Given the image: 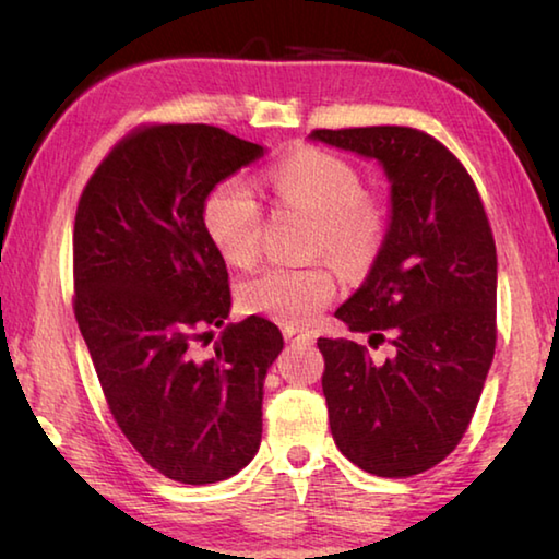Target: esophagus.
Masks as SVG:
<instances>
[{
	"label": "esophagus",
	"instance_id": "esophagus-1",
	"mask_svg": "<svg viewBox=\"0 0 559 559\" xmlns=\"http://www.w3.org/2000/svg\"><path fill=\"white\" fill-rule=\"evenodd\" d=\"M283 337L288 340V343H313V335L310 333H302V330H298V328H293V325H286L283 328Z\"/></svg>",
	"mask_w": 559,
	"mask_h": 559
}]
</instances>
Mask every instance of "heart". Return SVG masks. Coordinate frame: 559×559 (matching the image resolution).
<instances>
[{"instance_id": "1", "label": "heart", "mask_w": 559, "mask_h": 559, "mask_svg": "<svg viewBox=\"0 0 559 559\" xmlns=\"http://www.w3.org/2000/svg\"><path fill=\"white\" fill-rule=\"evenodd\" d=\"M266 182L281 204L316 219L313 253H328L347 273L372 266L386 234L382 204L362 194L357 169L323 150L306 147L269 167ZM204 229L214 249L231 266L259 259L261 210L251 189L239 179L216 185L204 200ZM337 290L330 263L271 266L241 283L239 300L249 313L300 325L313 320Z\"/></svg>"}]
</instances>
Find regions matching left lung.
I'll return each mask as SVG.
<instances>
[{"mask_svg":"<svg viewBox=\"0 0 559 559\" xmlns=\"http://www.w3.org/2000/svg\"><path fill=\"white\" fill-rule=\"evenodd\" d=\"M308 138L374 159L390 182L382 249L335 318L367 333L370 347L390 340L392 357L377 362L353 340H318L330 431L362 471L416 476L456 449L493 362L498 259L484 202L466 167L421 130Z\"/></svg>","mask_w":559,"mask_h":559,"instance_id":"1","label":"left lung"}]
</instances>
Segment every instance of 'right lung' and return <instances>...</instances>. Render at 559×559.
I'll return each mask as SVG.
<instances>
[{
  "instance_id": "1",
  "label": "right lung",
  "mask_w": 559,
  "mask_h": 559,
  "mask_svg": "<svg viewBox=\"0 0 559 559\" xmlns=\"http://www.w3.org/2000/svg\"><path fill=\"white\" fill-rule=\"evenodd\" d=\"M266 150L214 126H150L112 147L73 226L75 320L120 431L150 466L189 486L226 480L261 447L263 380L281 330L226 323L229 273L204 229V200Z\"/></svg>"
}]
</instances>
